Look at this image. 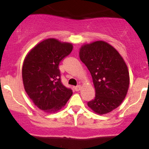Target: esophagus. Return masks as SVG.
I'll return each mask as SVG.
<instances>
[{
	"label": "esophagus",
	"instance_id": "obj_1",
	"mask_svg": "<svg viewBox=\"0 0 149 149\" xmlns=\"http://www.w3.org/2000/svg\"><path fill=\"white\" fill-rule=\"evenodd\" d=\"M81 86H80V85H77V86H75V87H74V89H75V91H80L81 90Z\"/></svg>",
	"mask_w": 149,
	"mask_h": 149
}]
</instances>
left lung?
I'll return each instance as SVG.
<instances>
[{"label": "left lung", "instance_id": "1", "mask_svg": "<svg viewBox=\"0 0 149 149\" xmlns=\"http://www.w3.org/2000/svg\"><path fill=\"white\" fill-rule=\"evenodd\" d=\"M79 55L90 72L95 89V97L87 103L89 107L100 115L117 108L125 98L130 83L122 56L104 41L84 45Z\"/></svg>", "mask_w": 149, "mask_h": 149}]
</instances>
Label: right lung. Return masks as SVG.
Returning a JSON list of instances; mask_svg holds the SVG:
<instances>
[{"mask_svg": "<svg viewBox=\"0 0 149 149\" xmlns=\"http://www.w3.org/2000/svg\"><path fill=\"white\" fill-rule=\"evenodd\" d=\"M72 48L71 43L48 39L32 48L24 60V89L34 104L46 113L60 110L72 96V89L62 84L59 64Z\"/></svg>", "mask_w": 149, "mask_h": 149, "instance_id": "add662e5", "label": "right lung"}]
</instances>
